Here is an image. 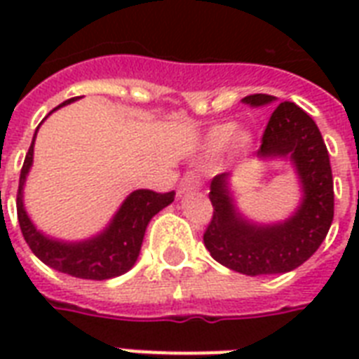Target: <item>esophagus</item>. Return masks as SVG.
Masks as SVG:
<instances>
[{"instance_id": "34e87169", "label": "esophagus", "mask_w": 359, "mask_h": 359, "mask_svg": "<svg viewBox=\"0 0 359 359\" xmlns=\"http://www.w3.org/2000/svg\"><path fill=\"white\" fill-rule=\"evenodd\" d=\"M194 190H199V179L194 173H186L179 182V194H188Z\"/></svg>"}]
</instances>
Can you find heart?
<instances>
[{"label": "heart", "instance_id": "heart-1", "mask_svg": "<svg viewBox=\"0 0 359 359\" xmlns=\"http://www.w3.org/2000/svg\"><path fill=\"white\" fill-rule=\"evenodd\" d=\"M233 141H235V126L233 124H219L208 134L207 149L212 154H219V152L227 151ZM236 143H240V145L248 143V135H236Z\"/></svg>", "mask_w": 359, "mask_h": 359}]
</instances>
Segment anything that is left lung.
Returning <instances> with one entry per match:
<instances>
[{
    "mask_svg": "<svg viewBox=\"0 0 359 359\" xmlns=\"http://www.w3.org/2000/svg\"><path fill=\"white\" fill-rule=\"evenodd\" d=\"M273 100L262 93L242 98L250 106H266ZM257 156L289 158L304 191L300 207L283 224H251L236 210L229 173L216 175L208 194L214 212L203 235L205 248L219 264L245 276L290 272L318 250L334 219L328 149L304 109L294 102H281L268 119Z\"/></svg>",
    "mask_w": 359,
    "mask_h": 359,
    "instance_id": "obj_1",
    "label": "left lung"
}]
</instances>
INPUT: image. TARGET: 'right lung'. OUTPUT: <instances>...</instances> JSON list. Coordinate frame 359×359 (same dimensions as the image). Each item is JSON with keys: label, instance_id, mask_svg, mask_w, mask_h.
Returning a JSON list of instances; mask_svg holds the SVG:
<instances>
[{"label": "right lung", "instance_id": "obj_1", "mask_svg": "<svg viewBox=\"0 0 359 359\" xmlns=\"http://www.w3.org/2000/svg\"><path fill=\"white\" fill-rule=\"evenodd\" d=\"M70 102H74V98H70L61 106ZM35 135H33L29 151L25 154L24 165L20 171L18 194H16V212H18L20 229H22V235L31 251L53 270L80 279L102 281V279L117 278L121 273L128 272L137 261L147 225L154 214L173 203L175 191L158 194L152 190H135L124 199V203L111 219V224L100 235L83 240V242H61V240L50 238V236L42 235L41 231H36L35 225L31 224L29 216L24 208V201H22L25 175L29 173L31 163H33Z\"/></svg>", "mask_w": 359, "mask_h": 359}]
</instances>
